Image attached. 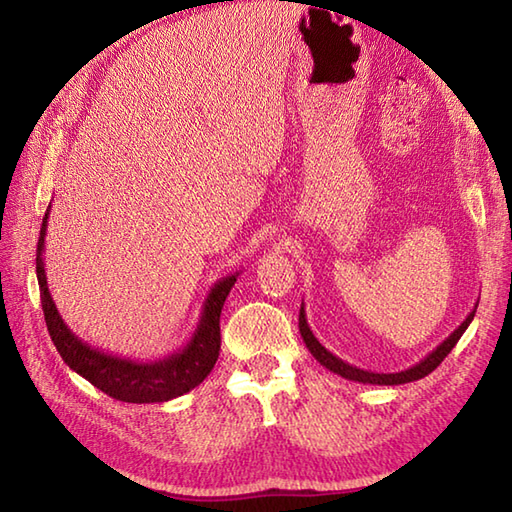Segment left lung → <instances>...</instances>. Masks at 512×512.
I'll list each match as a JSON object with an SVG mask.
<instances>
[{
  "label": "left lung",
  "mask_w": 512,
  "mask_h": 512,
  "mask_svg": "<svg viewBox=\"0 0 512 512\" xmlns=\"http://www.w3.org/2000/svg\"><path fill=\"white\" fill-rule=\"evenodd\" d=\"M475 310L477 306L469 312V317H466L458 328H455L447 339H444L436 350L429 352L427 356L422 358L420 363L411 365L407 369H402V372H394V374H378V372H367V369H361V367H354L350 363L341 361L339 356H334L330 350H325V347L317 341V336L312 334L310 325H308V319H306V310H303V303H301V310H299V332L303 336V343H306V347L310 350V354L317 358V361L325 367L330 369V372L339 374L347 380H354V383H363V385H405V383H413V380H420L427 374H431L433 369H436L444 358H447V354L453 350L455 343L460 341V336L466 332V328H469L473 317H475Z\"/></svg>",
  "instance_id": "left-lung-1"
}]
</instances>
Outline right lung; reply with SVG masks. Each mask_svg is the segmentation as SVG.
Here are the masks:
<instances>
[{
  "instance_id": "1",
  "label": "right lung",
  "mask_w": 512,
  "mask_h": 512,
  "mask_svg": "<svg viewBox=\"0 0 512 512\" xmlns=\"http://www.w3.org/2000/svg\"><path fill=\"white\" fill-rule=\"evenodd\" d=\"M48 217L50 206L46 217H43L37 244V281L50 339L65 365L85 380H90L103 394L112 396L114 400L136 402V405H143V402H167L198 387L211 374L217 356H220V314L239 273L215 281L202 303L198 328H195L182 350L149 363L107 354L79 339L63 323L57 306H54L46 279V268H43V244H46Z\"/></svg>"
}]
</instances>
